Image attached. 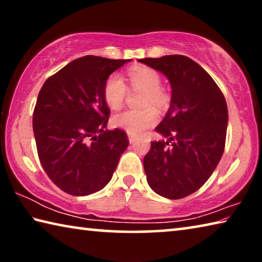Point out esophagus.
Wrapping results in <instances>:
<instances>
[{
	"mask_svg": "<svg viewBox=\"0 0 262 262\" xmlns=\"http://www.w3.org/2000/svg\"><path fill=\"white\" fill-rule=\"evenodd\" d=\"M128 140H129V142L130 143H134V142L136 141V136H134V135H128Z\"/></svg>",
	"mask_w": 262,
	"mask_h": 262,
	"instance_id": "obj_1",
	"label": "esophagus"
}]
</instances>
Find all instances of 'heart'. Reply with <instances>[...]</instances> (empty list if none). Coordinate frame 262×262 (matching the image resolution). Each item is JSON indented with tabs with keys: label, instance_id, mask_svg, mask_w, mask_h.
I'll list each match as a JSON object with an SVG mask.
<instances>
[{
	"label": "heart",
	"instance_id": "obj_1",
	"mask_svg": "<svg viewBox=\"0 0 262 262\" xmlns=\"http://www.w3.org/2000/svg\"><path fill=\"white\" fill-rule=\"evenodd\" d=\"M128 79L132 89L143 90L141 110H126L113 115L112 123L130 135L142 134L152 127L158 120V112L154 106H164L167 103V95L161 86L162 78L156 70L145 66H135L128 70ZM128 96V88L122 77L113 74L107 78L104 85V98L110 108L119 110L125 103Z\"/></svg>",
	"mask_w": 262,
	"mask_h": 262
}]
</instances>
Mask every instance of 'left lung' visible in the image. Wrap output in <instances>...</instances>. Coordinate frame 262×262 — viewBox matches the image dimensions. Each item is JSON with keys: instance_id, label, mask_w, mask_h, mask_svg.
<instances>
[{"instance_id": "obj_1", "label": "left lung", "mask_w": 262, "mask_h": 262, "mask_svg": "<svg viewBox=\"0 0 262 262\" xmlns=\"http://www.w3.org/2000/svg\"><path fill=\"white\" fill-rule=\"evenodd\" d=\"M165 75L171 104L155 130L167 141H152L143 159L155 193L178 200L205 185L225 147L228 106L221 89L200 64L184 55L139 60Z\"/></svg>"}]
</instances>
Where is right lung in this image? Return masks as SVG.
<instances>
[{"label":"right lung","mask_w":262,"mask_h":262,"mask_svg":"<svg viewBox=\"0 0 262 262\" xmlns=\"http://www.w3.org/2000/svg\"><path fill=\"white\" fill-rule=\"evenodd\" d=\"M130 60L86 55L43 83L33 111L38 156L57 187L75 196L103 189L129 141L123 130L105 129L110 108L104 85Z\"/></svg>","instance_id":"obj_1"}]
</instances>
